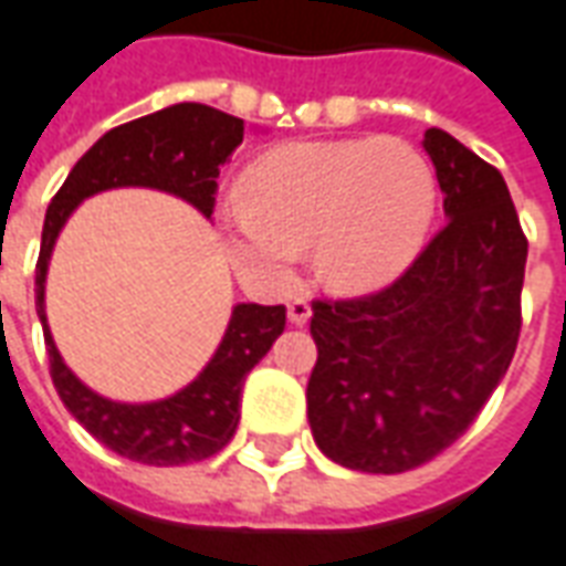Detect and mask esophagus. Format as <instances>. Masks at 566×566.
Returning <instances> with one entry per match:
<instances>
[{
	"label": "esophagus",
	"mask_w": 566,
	"mask_h": 566,
	"mask_svg": "<svg viewBox=\"0 0 566 566\" xmlns=\"http://www.w3.org/2000/svg\"><path fill=\"white\" fill-rule=\"evenodd\" d=\"M308 317H312V305L305 303V300H294V303L287 305V321L294 326H305Z\"/></svg>",
	"instance_id": "esophagus-1"
}]
</instances>
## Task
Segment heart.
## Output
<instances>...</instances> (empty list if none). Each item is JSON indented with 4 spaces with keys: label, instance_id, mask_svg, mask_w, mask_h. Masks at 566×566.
Wrapping results in <instances>:
<instances>
[{
    "label": "heart",
    "instance_id": "obj_1",
    "mask_svg": "<svg viewBox=\"0 0 566 566\" xmlns=\"http://www.w3.org/2000/svg\"><path fill=\"white\" fill-rule=\"evenodd\" d=\"M221 209L233 270L261 291L291 287L300 249L338 294H375L408 270L434 216V174L399 137L287 144L242 177Z\"/></svg>",
    "mask_w": 566,
    "mask_h": 566
}]
</instances>
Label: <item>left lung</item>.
<instances>
[{
    "label": "left lung",
    "instance_id": "left-lung-1",
    "mask_svg": "<svg viewBox=\"0 0 566 566\" xmlns=\"http://www.w3.org/2000/svg\"><path fill=\"white\" fill-rule=\"evenodd\" d=\"M422 149L443 191L441 233L387 291L312 305L308 426L321 453L363 474L447 450L504 380L522 329L528 240L504 177L441 128Z\"/></svg>",
    "mask_w": 566,
    "mask_h": 566
}]
</instances>
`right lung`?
<instances>
[{
    "label": "right lung",
    "instance_id": "right-lung-1",
    "mask_svg": "<svg viewBox=\"0 0 566 566\" xmlns=\"http://www.w3.org/2000/svg\"><path fill=\"white\" fill-rule=\"evenodd\" d=\"M245 123L209 104L182 102L113 128L71 167L48 207L35 266V308L62 405L107 450L132 462L170 468L203 462L237 432L242 384L284 329V305L237 303L216 354L200 375L155 401H116L86 387L62 359L48 324V270L71 212L111 188H155L186 200L203 219L216 207L221 165L242 144Z\"/></svg>",
    "mask_w": 566,
    "mask_h": 566
}]
</instances>
